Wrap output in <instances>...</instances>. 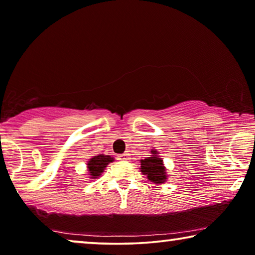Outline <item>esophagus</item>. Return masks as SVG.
Listing matches in <instances>:
<instances>
[{"label":"esophagus","instance_id":"obj_1","mask_svg":"<svg viewBox=\"0 0 255 255\" xmlns=\"http://www.w3.org/2000/svg\"><path fill=\"white\" fill-rule=\"evenodd\" d=\"M119 159H120V160H124V161L130 160V153H128V152L122 153V155L119 156Z\"/></svg>","mask_w":255,"mask_h":255}]
</instances>
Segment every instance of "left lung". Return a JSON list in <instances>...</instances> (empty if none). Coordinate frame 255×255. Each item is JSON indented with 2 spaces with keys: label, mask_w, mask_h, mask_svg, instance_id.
<instances>
[{
  "label": "left lung",
  "mask_w": 255,
  "mask_h": 255,
  "mask_svg": "<svg viewBox=\"0 0 255 255\" xmlns=\"http://www.w3.org/2000/svg\"><path fill=\"white\" fill-rule=\"evenodd\" d=\"M150 153H151V156L140 160L141 173L145 175L148 181L153 183V184H164L167 178H168V175H167V170L164 161H162V158L158 156L159 152L156 149H151Z\"/></svg>",
  "instance_id": "1"
}]
</instances>
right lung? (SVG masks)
Returning <instances> with one entry per match:
<instances>
[{"label": "right lung", "instance_id": "add662e5", "mask_svg": "<svg viewBox=\"0 0 255 255\" xmlns=\"http://www.w3.org/2000/svg\"><path fill=\"white\" fill-rule=\"evenodd\" d=\"M114 157L110 155H97L93 156L90 159L87 161V170H88V176L91 179L99 178L100 175L104 173V170L108 164L114 161Z\"/></svg>", "mask_w": 255, "mask_h": 255}]
</instances>
